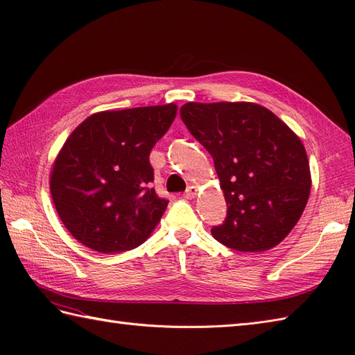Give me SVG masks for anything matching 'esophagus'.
Returning <instances> with one entry per match:
<instances>
[{"mask_svg":"<svg viewBox=\"0 0 355 355\" xmlns=\"http://www.w3.org/2000/svg\"><path fill=\"white\" fill-rule=\"evenodd\" d=\"M196 196H197V188H196V187H188V188H187V191L184 192V197H185V198H188V200L194 198Z\"/></svg>","mask_w":355,"mask_h":355,"instance_id":"1","label":"esophagus"}]
</instances>
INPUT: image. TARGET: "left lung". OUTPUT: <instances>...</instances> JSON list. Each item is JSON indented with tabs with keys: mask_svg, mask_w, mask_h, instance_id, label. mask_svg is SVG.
I'll list each match as a JSON object with an SVG mask.
<instances>
[{
	"mask_svg": "<svg viewBox=\"0 0 355 355\" xmlns=\"http://www.w3.org/2000/svg\"><path fill=\"white\" fill-rule=\"evenodd\" d=\"M180 118L214 161L228 211L211 228L219 243L262 252L283 241L302 214L311 189L300 139L263 106L250 102H188Z\"/></svg>",
	"mask_w": 355,
	"mask_h": 355,
	"instance_id": "1",
	"label": "left lung"
}]
</instances>
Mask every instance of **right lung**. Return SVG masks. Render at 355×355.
<instances>
[{
    "instance_id": "add662e5",
    "label": "right lung",
    "mask_w": 355,
    "mask_h": 355,
    "mask_svg": "<svg viewBox=\"0 0 355 355\" xmlns=\"http://www.w3.org/2000/svg\"><path fill=\"white\" fill-rule=\"evenodd\" d=\"M176 112L175 103L103 111L71 133L53 164L50 192L75 240L120 253L151 235L168 201L153 188L149 154Z\"/></svg>"
}]
</instances>
